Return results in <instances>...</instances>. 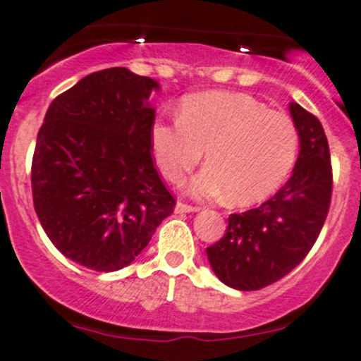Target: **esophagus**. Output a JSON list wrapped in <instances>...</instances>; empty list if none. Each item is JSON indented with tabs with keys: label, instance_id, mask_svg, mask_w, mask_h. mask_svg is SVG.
I'll return each instance as SVG.
<instances>
[{
	"label": "esophagus",
	"instance_id": "obj_1",
	"mask_svg": "<svg viewBox=\"0 0 361 361\" xmlns=\"http://www.w3.org/2000/svg\"><path fill=\"white\" fill-rule=\"evenodd\" d=\"M199 209H201V207L192 206V204H185V202H176V206H174V211H176V213H195V211Z\"/></svg>",
	"mask_w": 361,
	"mask_h": 361
}]
</instances>
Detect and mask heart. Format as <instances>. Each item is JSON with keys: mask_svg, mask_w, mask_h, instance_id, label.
Returning <instances> with one entry per match:
<instances>
[{"mask_svg": "<svg viewBox=\"0 0 361 361\" xmlns=\"http://www.w3.org/2000/svg\"><path fill=\"white\" fill-rule=\"evenodd\" d=\"M178 116L152 122V152L162 176L181 183L206 150L207 167L192 181V194L225 192L228 202L246 206L274 194L293 169L300 147L297 126L248 94H192Z\"/></svg>", "mask_w": 361, "mask_h": 361, "instance_id": "heart-1", "label": "heart"}]
</instances>
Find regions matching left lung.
Here are the masks:
<instances>
[{
	"mask_svg": "<svg viewBox=\"0 0 361 361\" xmlns=\"http://www.w3.org/2000/svg\"><path fill=\"white\" fill-rule=\"evenodd\" d=\"M300 134L293 174L269 201L228 216L218 243L206 248L221 283L251 292L272 285L305 258L322 232L332 199L329 141L312 113L290 103Z\"/></svg>",
	"mask_w": 361,
	"mask_h": 361,
	"instance_id": "1",
	"label": "left lung"
}]
</instances>
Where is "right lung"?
<instances>
[{
  "label": "right lung",
  "mask_w": 361,
  "mask_h": 361,
  "mask_svg": "<svg viewBox=\"0 0 361 361\" xmlns=\"http://www.w3.org/2000/svg\"><path fill=\"white\" fill-rule=\"evenodd\" d=\"M152 90L154 78L127 68L90 73L52 101L38 130V220L64 257L92 271L129 265L176 206L152 157Z\"/></svg>",
  "instance_id": "add662e5"
}]
</instances>
